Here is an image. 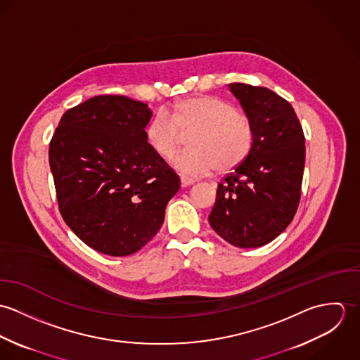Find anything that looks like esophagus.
<instances>
[{"label": "esophagus", "mask_w": 360, "mask_h": 360, "mask_svg": "<svg viewBox=\"0 0 360 360\" xmlns=\"http://www.w3.org/2000/svg\"><path fill=\"white\" fill-rule=\"evenodd\" d=\"M180 181H181V187H188V186H193L195 183V180H193L190 177H186V176H181Z\"/></svg>", "instance_id": "1"}]
</instances>
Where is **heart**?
Masks as SVG:
<instances>
[{"label":"heart","mask_w":360,"mask_h":360,"mask_svg":"<svg viewBox=\"0 0 360 360\" xmlns=\"http://www.w3.org/2000/svg\"><path fill=\"white\" fill-rule=\"evenodd\" d=\"M188 136L187 151L173 158V166L184 176L198 177L216 169L227 173L251 153L255 127L248 116L220 98L195 96L180 100L154 115L144 136L150 148L162 159L176 153L180 133Z\"/></svg>","instance_id":"1"}]
</instances>
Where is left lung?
Masks as SVG:
<instances>
[{
	"mask_svg": "<svg viewBox=\"0 0 360 360\" xmlns=\"http://www.w3.org/2000/svg\"><path fill=\"white\" fill-rule=\"evenodd\" d=\"M255 127L247 159L217 184L210 227L227 243L257 248L295 216L305 166V136L291 103L266 87L229 84Z\"/></svg>",
	"mask_w": 360,
	"mask_h": 360,
	"instance_id": "1",
	"label": "left lung"
}]
</instances>
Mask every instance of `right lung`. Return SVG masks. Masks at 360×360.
<instances>
[{
	"mask_svg": "<svg viewBox=\"0 0 360 360\" xmlns=\"http://www.w3.org/2000/svg\"><path fill=\"white\" fill-rule=\"evenodd\" d=\"M153 112L124 96H97L68 109L50 143L59 212L93 250L126 257L159 231L180 188L146 141Z\"/></svg>",
	"mask_w": 360,
	"mask_h": 360,
	"instance_id": "obj_1",
	"label": "right lung"
}]
</instances>
